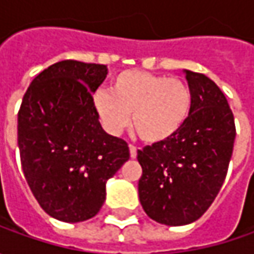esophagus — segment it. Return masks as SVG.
Segmentation results:
<instances>
[{
    "instance_id": "esophagus-1",
    "label": "esophagus",
    "mask_w": 254,
    "mask_h": 254,
    "mask_svg": "<svg viewBox=\"0 0 254 254\" xmlns=\"http://www.w3.org/2000/svg\"><path fill=\"white\" fill-rule=\"evenodd\" d=\"M128 148H130V157L131 158H135L137 157V147H134V145H128Z\"/></svg>"
}]
</instances>
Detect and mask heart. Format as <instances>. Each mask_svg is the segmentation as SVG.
Masks as SVG:
<instances>
[{
  "mask_svg": "<svg viewBox=\"0 0 254 254\" xmlns=\"http://www.w3.org/2000/svg\"><path fill=\"white\" fill-rule=\"evenodd\" d=\"M193 94L181 77L145 70H124L112 79L110 90L99 89L93 107L104 130L117 135L130 124L144 141L174 137L190 119Z\"/></svg>",
  "mask_w": 254,
  "mask_h": 254,
  "instance_id": "heart-1",
  "label": "heart"
}]
</instances>
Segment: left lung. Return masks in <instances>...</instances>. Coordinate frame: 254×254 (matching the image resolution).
<instances>
[{
  "mask_svg": "<svg viewBox=\"0 0 254 254\" xmlns=\"http://www.w3.org/2000/svg\"><path fill=\"white\" fill-rule=\"evenodd\" d=\"M184 73L193 94L190 119L174 137L137 151L142 209L168 226L192 223L206 212L226 178L236 137L233 113L216 83Z\"/></svg>",
  "mask_w": 254,
  "mask_h": 254,
  "instance_id": "left-lung-1",
  "label": "left lung"
}]
</instances>
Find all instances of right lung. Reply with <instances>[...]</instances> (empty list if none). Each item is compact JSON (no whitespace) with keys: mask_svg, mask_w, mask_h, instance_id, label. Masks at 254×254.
Instances as JSON below:
<instances>
[{"mask_svg":"<svg viewBox=\"0 0 254 254\" xmlns=\"http://www.w3.org/2000/svg\"><path fill=\"white\" fill-rule=\"evenodd\" d=\"M107 67L62 61L38 74L18 113L25 180L41 208L62 222L93 218L106 184L130 158L127 142L104 131L93 93Z\"/></svg>","mask_w":254,"mask_h":254,"instance_id":"1","label":"right lung"}]
</instances>
